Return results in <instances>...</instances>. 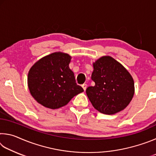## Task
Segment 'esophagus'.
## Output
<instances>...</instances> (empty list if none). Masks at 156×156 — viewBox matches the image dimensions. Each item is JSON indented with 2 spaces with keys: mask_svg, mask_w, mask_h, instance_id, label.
<instances>
[{
  "mask_svg": "<svg viewBox=\"0 0 156 156\" xmlns=\"http://www.w3.org/2000/svg\"><path fill=\"white\" fill-rule=\"evenodd\" d=\"M82 87L83 88L84 91H85V90H86V89H87V84H83V85H82Z\"/></svg>",
  "mask_w": 156,
  "mask_h": 156,
  "instance_id": "esophagus-1",
  "label": "esophagus"
}]
</instances>
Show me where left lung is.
<instances>
[{"instance_id":"8db88e82","label":"left lung","mask_w":156,"mask_h":156,"mask_svg":"<svg viewBox=\"0 0 156 156\" xmlns=\"http://www.w3.org/2000/svg\"><path fill=\"white\" fill-rule=\"evenodd\" d=\"M91 80L86 94L93 107L99 112L113 115L128 106L135 87L131 75L119 62L109 56L100 57L93 63Z\"/></svg>"}]
</instances>
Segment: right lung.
<instances>
[{
  "label": "right lung",
  "instance_id": "add662e5",
  "mask_svg": "<svg viewBox=\"0 0 156 156\" xmlns=\"http://www.w3.org/2000/svg\"><path fill=\"white\" fill-rule=\"evenodd\" d=\"M69 55L54 52L38 60L30 68L27 84L30 94L39 104L49 109H58L84 91L76 83L70 69Z\"/></svg>",
  "mask_w": 156,
  "mask_h": 156
}]
</instances>
